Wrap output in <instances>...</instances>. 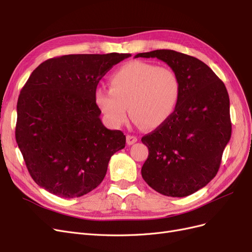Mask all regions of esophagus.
<instances>
[{"mask_svg": "<svg viewBox=\"0 0 252 252\" xmlns=\"http://www.w3.org/2000/svg\"><path fill=\"white\" fill-rule=\"evenodd\" d=\"M126 141H127V144H128V145H132V144H134L136 141H138V139H136V136H134V135L128 134V135L126 136Z\"/></svg>", "mask_w": 252, "mask_h": 252, "instance_id": "1", "label": "esophagus"}]
</instances>
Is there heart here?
<instances>
[{
    "mask_svg": "<svg viewBox=\"0 0 252 252\" xmlns=\"http://www.w3.org/2000/svg\"><path fill=\"white\" fill-rule=\"evenodd\" d=\"M110 89L97 87L94 102L108 123L120 128L127 121V106L133 121L154 129L169 120L180 96V80L171 68L132 61L109 77Z\"/></svg>",
    "mask_w": 252,
    "mask_h": 252,
    "instance_id": "heart-1",
    "label": "heart"
}]
</instances>
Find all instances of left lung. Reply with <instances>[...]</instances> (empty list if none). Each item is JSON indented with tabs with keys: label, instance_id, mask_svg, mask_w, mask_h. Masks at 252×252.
<instances>
[{
	"label": "left lung",
	"instance_id": "obj_1",
	"mask_svg": "<svg viewBox=\"0 0 252 252\" xmlns=\"http://www.w3.org/2000/svg\"><path fill=\"white\" fill-rule=\"evenodd\" d=\"M157 58L178 74L180 96L169 120L144 135L149 155L142 177L158 193L183 197L216 177L231 136L229 95L224 83L202 61L174 50L138 53Z\"/></svg>",
	"mask_w": 252,
	"mask_h": 252
}]
</instances>
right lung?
Returning a JSON list of instances; mask_svg holds the SVG:
<instances>
[{
	"label": "right lung",
	"mask_w": 252,
	"mask_h": 252,
	"mask_svg": "<svg viewBox=\"0 0 252 252\" xmlns=\"http://www.w3.org/2000/svg\"><path fill=\"white\" fill-rule=\"evenodd\" d=\"M130 53L68 55L45 61L19 95L16 140L33 181L48 192L79 197L104 180L126 136L106 128L94 102L100 80Z\"/></svg>",
	"instance_id": "1"
}]
</instances>
